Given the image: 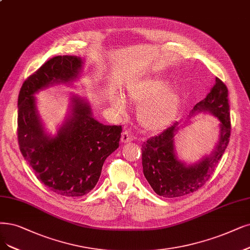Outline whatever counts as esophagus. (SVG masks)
<instances>
[{
  "mask_svg": "<svg viewBox=\"0 0 250 250\" xmlns=\"http://www.w3.org/2000/svg\"><path fill=\"white\" fill-rule=\"evenodd\" d=\"M133 141V135L130 132H124L122 135V142L124 143H127V142H131Z\"/></svg>",
  "mask_w": 250,
  "mask_h": 250,
  "instance_id": "1",
  "label": "esophagus"
}]
</instances>
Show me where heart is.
<instances>
[{
    "mask_svg": "<svg viewBox=\"0 0 250 250\" xmlns=\"http://www.w3.org/2000/svg\"><path fill=\"white\" fill-rule=\"evenodd\" d=\"M165 81L149 79L135 83L127 87L126 97L139 105L137 116L140 125L148 131H158L167 126L176 115L179 97L171 89H165ZM119 112H124L125 105L122 100L114 103Z\"/></svg>",
    "mask_w": 250,
    "mask_h": 250,
    "instance_id": "heart-1",
    "label": "heart"
}]
</instances>
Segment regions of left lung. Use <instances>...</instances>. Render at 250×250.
Here are the masks:
<instances>
[{"instance_id": "left-lung-1", "label": "left lung", "mask_w": 250, "mask_h": 250, "mask_svg": "<svg viewBox=\"0 0 250 250\" xmlns=\"http://www.w3.org/2000/svg\"><path fill=\"white\" fill-rule=\"evenodd\" d=\"M195 111H209L220 122L219 141L210 156L191 166L183 165L176 159L173 141L178 130L177 122L142 144L144 176L159 196L182 197L204 187L227 149L230 136L229 105L227 85L219 78H215V84L205 100L193 107Z\"/></svg>"}]
</instances>
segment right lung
Here are the masks:
<instances>
[{"label": "right lung", "mask_w": 250, "mask_h": 250, "mask_svg": "<svg viewBox=\"0 0 250 250\" xmlns=\"http://www.w3.org/2000/svg\"><path fill=\"white\" fill-rule=\"evenodd\" d=\"M81 60L58 55L22 83L18 95L17 139L24 160L36 177L50 190L63 197H82L96 187L102 167L116 150L122 125H104L91 117L90 108L73 98L72 117L57 137L45 135L33 95L53 82H69L76 78Z\"/></svg>", "instance_id": "right-lung-1"}]
</instances>
